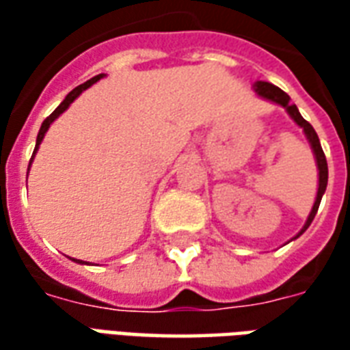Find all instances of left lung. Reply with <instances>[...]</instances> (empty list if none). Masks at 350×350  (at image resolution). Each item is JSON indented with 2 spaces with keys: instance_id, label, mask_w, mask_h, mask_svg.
Listing matches in <instances>:
<instances>
[{
  "instance_id": "1",
  "label": "left lung",
  "mask_w": 350,
  "mask_h": 350,
  "mask_svg": "<svg viewBox=\"0 0 350 350\" xmlns=\"http://www.w3.org/2000/svg\"><path fill=\"white\" fill-rule=\"evenodd\" d=\"M255 90H257L258 95L264 97V99H270L273 100V103L281 105V107L286 108V112L291 114V118H293L294 122L298 123L300 127H304V133L308 135L309 142H311V148H313V152H315L317 165H319V191H317V198H315V204H313V210H311L308 221H306V227L301 228V232H306V228L311 225V221L315 219V213L317 210H319V204H321V198H323L324 191H326V183H328V163H326V157H324V152H323V148H321V142H319V137H317L315 129L311 127V123L306 122V120L301 118L300 112H298V108H296V105L291 103V97H288L283 90H279L278 86L270 84V82H257V84H255Z\"/></svg>"
}]
</instances>
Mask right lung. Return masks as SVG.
Returning a JSON list of instances; mask_svg holds the SVG:
<instances>
[{
  "mask_svg": "<svg viewBox=\"0 0 350 350\" xmlns=\"http://www.w3.org/2000/svg\"><path fill=\"white\" fill-rule=\"evenodd\" d=\"M100 77H103V75H97V77H93V79H90V80H88V82H84V84H80V86L75 88V90H72V92L69 93L67 97H65L64 103H62V105H59V107H57L56 110H54V112H52V114H50L49 118L44 120V122H42L41 129H39V135H37V144H35V152H37V148H39V144H41V140H42V138H44V133L49 131L50 123L54 122V120H56V118H57V116H59V114H64L65 110L69 108V105H71L72 100L77 99V97H79L80 93L84 92V90H88V88L92 86V84H95L97 80H100ZM35 152H33V155H35ZM33 155H31V161H33ZM31 161H29V165H31ZM80 262H82V260H80Z\"/></svg>",
  "mask_w": 350,
  "mask_h": 350,
  "instance_id": "obj_1",
  "label": "right lung"
}]
</instances>
